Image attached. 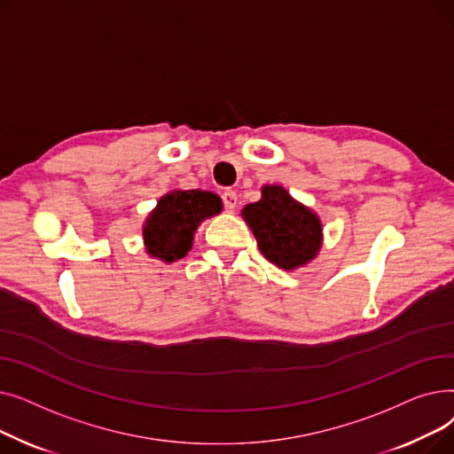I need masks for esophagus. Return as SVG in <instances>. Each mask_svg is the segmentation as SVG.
Listing matches in <instances>:
<instances>
[{"label":"esophagus","instance_id":"obj_1","mask_svg":"<svg viewBox=\"0 0 454 454\" xmlns=\"http://www.w3.org/2000/svg\"><path fill=\"white\" fill-rule=\"evenodd\" d=\"M223 202H224V207H226V211H233L235 209V206H237V193L235 191H231V189H226L224 193H223Z\"/></svg>","mask_w":454,"mask_h":454}]
</instances>
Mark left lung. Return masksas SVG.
<instances>
[{"instance_id":"8db88e82","label":"left lung","mask_w":454,"mask_h":454,"mask_svg":"<svg viewBox=\"0 0 454 454\" xmlns=\"http://www.w3.org/2000/svg\"><path fill=\"white\" fill-rule=\"evenodd\" d=\"M241 215L261 254L283 270L305 267L322 248L320 217L281 185L261 187V199L247 204Z\"/></svg>"}]
</instances>
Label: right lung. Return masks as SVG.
<instances>
[{
	"mask_svg": "<svg viewBox=\"0 0 454 454\" xmlns=\"http://www.w3.org/2000/svg\"><path fill=\"white\" fill-rule=\"evenodd\" d=\"M223 211L219 195L202 189H173L165 193L143 223V243L151 257L173 263L193 247L197 228Z\"/></svg>",
	"mask_w": 454,
	"mask_h": 454,
	"instance_id": "1",
	"label": "right lung"
}]
</instances>
